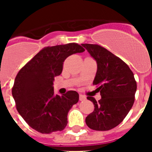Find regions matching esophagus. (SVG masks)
<instances>
[{
	"label": "esophagus",
	"instance_id": "1",
	"mask_svg": "<svg viewBox=\"0 0 152 152\" xmlns=\"http://www.w3.org/2000/svg\"><path fill=\"white\" fill-rule=\"evenodd\" d=\"M85 99L86 96H84V95L80 94V96H79V100H80V101H84V100H85Z\"/></svg>",
	"mask_w": 152,
	"mask_h": 152
}]
</instances>
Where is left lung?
Instances as JSON below:
<instances>
[{
	"label": "left lung",
	"mask_w": 152,
	"mask_h": 152,
	"mask_svg": "<svg viewBox=\"0 0 152 152\" xmlns=\"http://www.w3.org/2000/svg\"><path fill=\"white\" fill-rule=\"evenodd\" d=\"M97 64L93 84L100 92L101 99L92 96L88 100L94 105V112L86 117L90 129L107 131L123 121L133 106L136 81L129 67L117 56L100 45L81 44Z\"/></svg>",
	"instance_id": "left-lung-1"
}]
</instances>
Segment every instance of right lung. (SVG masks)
I'll list each match as a JSON object with an SVG mask.
<instances>
[{"instance_id": "obj_1", "label": "right lung", "mask_w": 152, "mask_h": 152, "mask_svg": "<svg viewBox=\"0 0 152 152\" xmlns=\"http://www.w3.org/2000/svg\"><path fill=\"white\" fill-rule=\"evenodd\" d=\"M84 52L77 43L46 47L20 70L12 88L17 110L31 128L50 134L61 131L68 124V113L77 103L75 91L61 96L54 94V77L61 75L68 56Z\"/></svg>"}]
</instances>
